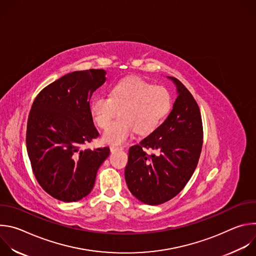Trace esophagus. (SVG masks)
<instances>
[{
    "mask_svg": "<svg viewBox=\"0 0 256 256\" xmlns=\"http://www.w3.org/2000/svg\"><path fill=\"white\" fill-rule=\"evenodd\" d=\"M122 149H124V148L120 147V146H112V147H110L112 153H114V152H116V151H120V150H122Z\"/></svg>",
    "mask_w": 256,
    "mask_h": 256,
    "instance_id": "obj_1",
    "label": "esophagus"
}]
</instances>
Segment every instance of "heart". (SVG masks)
<instances>
[{"label":"heart","instance_id":"b5f03b06","mask_svg":"<svg viewBox=\"0 0 256 256\" xmlns=\"http://www.w3.org/2000/svg\"><path fill=\"white\" fill-rule=\"evenodd\" d=\"M120 108V110L119 108ZM171 108L169 92L136 78L116 84L110 96L97 95L90 102L94 122L105 128L120 110L121 118L109 124L103 132V142L122 144L136 130L140 134L154 132Z\"/></svg>","mask_w":256,"mask_h":256}]
</instances>
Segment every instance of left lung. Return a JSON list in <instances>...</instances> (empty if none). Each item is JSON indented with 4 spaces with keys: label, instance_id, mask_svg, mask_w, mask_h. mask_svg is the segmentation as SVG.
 <instances>
[{
    "label": "left lung",
    "instance_id": "1",
    "mask_svg": "<svg viewBox=\"0 0 256 256\" xmlns=\"http://www.w3.org/2000/svg\"><path fill=\"white\" fill-rule=\"evenodd\" d=\"M177 98L165 122L138 144L130 148L124 177L132 194L156 206L177 196L192 176L202 147V122L198 105L179 80ZM144 148L158 154L148 156Z\"/></svg>",
    "mask_w": 256,
    "mask_h": 256
}]
</instances>
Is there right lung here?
Here are the masks:
<instances>
[{"label": "right lung", "mask_w": 256, "mask_h": 256, "mask_svg": "<svg viewBox=\"0 0 256 256\" xmlns=\"http://www.w3.org/2000/svg\"><path fill=\"white\" fill-rule=\"evenodd\" d=\"M104 70L70 72L35 98L26 132L27 153L40 186L52 198L78 202L88 196L97 171L109 156L108 147L82 149L99 136L90 99L106 81Z\"/></svg>", "instance_id": "add662e5"}]
</instances>
